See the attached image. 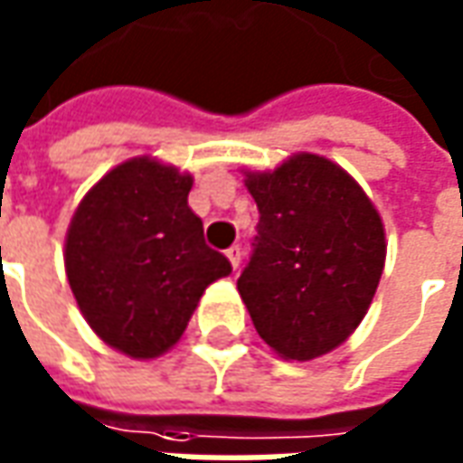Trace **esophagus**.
<instances>
[{
  "mask_svg": "<svg viewBox=\"0 0 463 463\" xmlns=\"http://www.w3.org/2000/svg\"><path fill=\"white\" fill-rule=\"evenodd\" d=\"M225 256L231 260V266L238 271V266H241V258H243V248L241 245H231L228 250H225Z\"/></svg>",
  "mask_w": 463,
  "mask_h": 463,
  "instance_id": "1",
  "label": "esophagus"
}]
</instances>
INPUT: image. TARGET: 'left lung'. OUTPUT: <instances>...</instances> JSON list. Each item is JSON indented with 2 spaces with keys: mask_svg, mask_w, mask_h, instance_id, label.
Here are the masks:
<instances>
[{
  "mask_svg": "<svg viewBox=\"0 0 463 463\" xmlns=\"http://www.w3.org/2000/svg\"><path fill=\"white\" fill-rule=\"evenodd\" d=\"M245 187L260 218L238 291L256 332L284 360L332 352L363 322L383 276L375 205L342 166L307 152L245 172Z\"/></svg>",
  "mask_w": 463,
  "mask_h": 463,
  "instance_id": "obj_1",
  "label": "left lung"
}]
</instances>
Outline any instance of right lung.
Returning a JSON list of instances; mask_svg holds the SVG:
<instances>
[{"mask_svg":"<svg viewBox=\"0 0 463 463\" xmlns=\"http://www.w3.org/2000/svg\"><path fill=\"white\" fill-rule=\"evenodd\" d=\"M192 177L137 156L100 177L65 235V273L90 329L134 360L177 345L213 281L232 271L187 205Z\"/></svg>","mask_w":463,"mask_h":463,"instance_id":"right-lung-1","label":"right lung"}]
</instances>
